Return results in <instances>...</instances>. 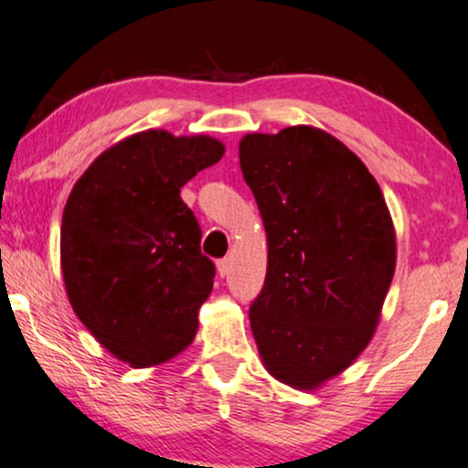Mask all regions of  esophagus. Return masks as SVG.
Segmentation results:
<instances>
[{
	"label": "esophagus",
	"instance_id": "34e87169",
	"mask_svg": "<svg viewBox=\"0 0 468 468\" xmlns=\"http://www.w3.org/2000/svg\"><path fill=\"white\" fill-rule=\"evenodd\" d=\"M229 269H232V262H229L228 258H223V260H219V262H217V272H219L221 277H226Z\"/></svg>",
	"mask_w": 468,
	"mask_h": 468
}]
</instances>
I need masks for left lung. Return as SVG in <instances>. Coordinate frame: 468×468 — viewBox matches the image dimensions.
<instances>
[{"label":"left lung","instance_id":"8db88e82","mask_svg":"<svg viewBox=\"0 0 468 468\" xmlns=\"http://www.w3.org/2000/svg\"><path fill=\"white\" fill-rule=\"evenodd\" d=\"M239 159L269 245L253 337L272 378L314 391L372 342L396 272L391 212L359 156L315 126L247 133Z\"/></svg>","mask_w":468,"mask_h":468}]
</instances>
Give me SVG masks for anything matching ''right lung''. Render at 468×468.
<instances>
[{
    "instance_id": "1",
    "label": "right lung",
    "mask_w": 468,
    "mask_h": 468,
    "mask_svg": "<svg viewBox=\"0 0 468 468\" xmlns=\"http://www.w3.org/2000/svg\"><path fill=\"white\" fill-rule=\"evenodd\" d=\"M223 153L208 135L135 133L96 156L66 199V294L96 342L131 367L174 359L196 337L215 264L180 189Z\"/></svg>"
}]
</instances>
